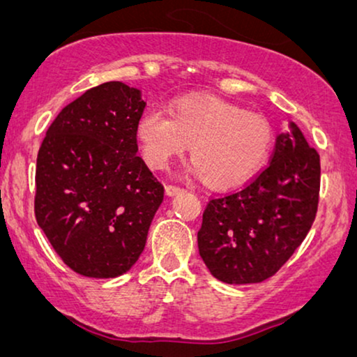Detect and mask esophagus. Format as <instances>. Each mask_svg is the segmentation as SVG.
I'll return each mask as SVG.
<instances>
[{"instance_id": "1", "label": "esophagus", "mask_w": 357, "mask_h": 357, "mask_svg": "<svg viewBox=\"0 0 357 357\" xmlns=\"http://www.w3.org/2000/svg\"><path fill=\"white\" fill-rule=\"evenodd\" d=\"M182 192H183V188H182V187H178V185H174V183L165 185V193H167L169 197H174V195L182 193Z\"/></svg>"}]
</instances>
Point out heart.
<instances>
[{
	"instance_id": "heart-1",
	"label": "heart",
	"mask_w": 357,
	"mask_h": 357,
	"mask_svg": "<svg viewBox=\"0 0 357 357\" xmlns=\"http://www.w3.org/2000/svg\"><path fill=\"white\" fill-rule=\"evenodd\" d=\"M141 153L162 169L192 144V159L208 183L236 185L261 167L273 148V126L261 114L214 97H183L172 115L146 109L136 123Z\"/></svg>"
}]
</instances>
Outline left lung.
Instances as JSON below:
<instances>
[{"label": "left lung", "mask_w": 357, "mask_h": 357, "mask_svg": "<svg viewBox=\"0 0 357 357\" xmlns=\"http://www.w3.org/2000/svg\"><path fill=\"white\" fill-rule=\"evenodd\" d=\"M320 155L296 123L278 135L270 164L250 182L209 199L198 250L214 278L250 284L271 278L314 224Z\"/></svg>", "instance_id": "left-lung-1"}]
</instances>
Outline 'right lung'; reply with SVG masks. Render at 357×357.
I'll list each match as a JSON object with an SVG mask.
<instances>
[{
  "label": "right lung",
  "mask_w": 357,
  "mask_h": 357,
  "mask_svg": "<svg viewBox=\"0 0 357 357\" xmlns=\"http://www.w3.org/2000/svg\"><path fill=\"white\" fill-rule=\"evenodd\" d=\"M141 92L92 87L48 126L37 155L36 219L73 271L115 278L144 250L164 187L138 154Z\"/></svg>",
  "instance_id": "add662e5"
}]
</instances>
